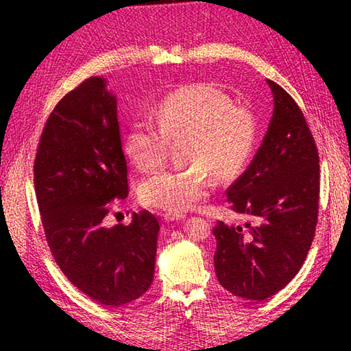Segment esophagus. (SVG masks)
<instances>
[{
	"instance_id": "1",
	"label": "esophagus",
	"mask_w": 351,
	"mask_h": 351,
	"mask_svg": "<svg viewBox=\"0 0 351 351\" xmlns=\"http://www.w3.org/2000/svg\"><path fill=\"white\" fill-rule=\"evenodd\" d=\"M185 219V214L182 213H166L164 214V220L166 221H178V220H184Z\"/></svg>"
}]
</instances>
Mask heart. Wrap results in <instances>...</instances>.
<instances>
[{"label": "heart", "instance_id": "heart-1", "mask_svg": "<svg viewBox=\"0 0 351 351\" xmlns=\"http://www.w3.org/2000/svg\"><path fill=\"white\" fill-rule=\"evenodd\" d=\"M125 134L123 147L131 162L151 171L166 160L169 141H181L182 169H162L140 184L141 202L167 213L191 210L210 195L213 178L240 173L255 151L256 121L252 111L235 106L221 87L193 83L170 92Z\"/></svg>", "mask_w": 351, "mask_h": 351}]
</instances>
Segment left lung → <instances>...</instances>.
<instances>
[{
	"mask_svg": "<svg viewBox=\"0 0 351 351\" xmlns=\"http://www.w3.org/2000/svg\"><path fill=\"white\" fill-rule=\"evenodd\" d=\"M273 116L256 155L228 190L235 213L256 225L217 221L214 268L223 288L245 300H265L299 273L318 220L319 156L302 110L267 80Z\"/></svg>",
	"mask_w": 351,
	"mask_h": 351,
	"instance_id": "obj_1",
	"label": "left lung"
}]
</instances>
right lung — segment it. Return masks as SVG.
I'll return each mask as SVG.
<instances>
[{"instance_id":"add662e5","label":"right lung","mask_w":351,"mask_h":351,"mask_svg":"<svg viewBox=\"0 0 351 351\" xmlns=\"http://www.w3.org/2000/svg\"><path fill=\"white\" fill-rule=\"evenodd\" d=\"M34 189L52 256L73 285L111 308L146 293L158 220L143 210L126 226L102 221L111 200L128 196L117 101L104 78L83 81L52 110L37 147Z\"/></svg>"}]
</instances>
